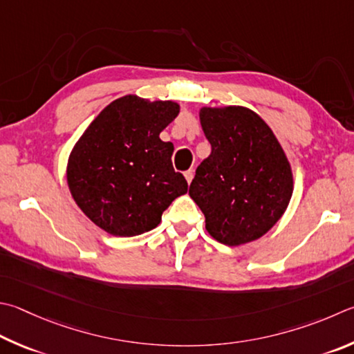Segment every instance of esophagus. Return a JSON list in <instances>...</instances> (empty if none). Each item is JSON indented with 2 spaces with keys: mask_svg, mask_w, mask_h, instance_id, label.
<instances>
[{
  "mask_svg": "<svg viewBox=\"0 0 354 354\" xmlns=\"http://www.w3.org/2000/svg\"><path fill=\"white\" fill-rule=\"evenodd\" d=\"M184 176H185V179H187V183L190 184L192 179H194V170H187L184 173Z\"/></svg>",
  "mask_w": 354,
  "mask_h": 354,
  "instance_id": "esophagus-1",
  "label": "esophagus"
}]
</instances>
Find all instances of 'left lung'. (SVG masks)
Here are the masks:
<instances>
[{
	"label": "left lung",
	"instance_id": "1",
	"mask_svg": "<svg viewBox=\"0 0 354 354\" xmlns=\"http://www.w3.org/2000/svg\"><path fill=\"white\" fill-rule=\"evenodd\" d=\"M199 122L212 151L198 165L189 195L205 230L227 246L261 239L288 209L292 169L271 128L246 106H203Z\"/></svg>",
	"mask_w": 354,
	"mask_h": 354
}]
</instances>
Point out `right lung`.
<instances>
[{"instance_id": "add662e5", "label": "right lung", "mask_w": 354, "mask_h": 354, "mask_svg": "<svg viewBox=\"0 0 354 354\" xmlns=\"http://www.w3.org/2000/svg\"><path fill=\"white\" fill-rule=\"evenodd\" d=\"M178 114L173 100L124 95L99 113L71 150V196L106 234L149 232L173 199L187 194V181L171 165L175 147L159 138Z\"/></svg>"}]
</instances>
